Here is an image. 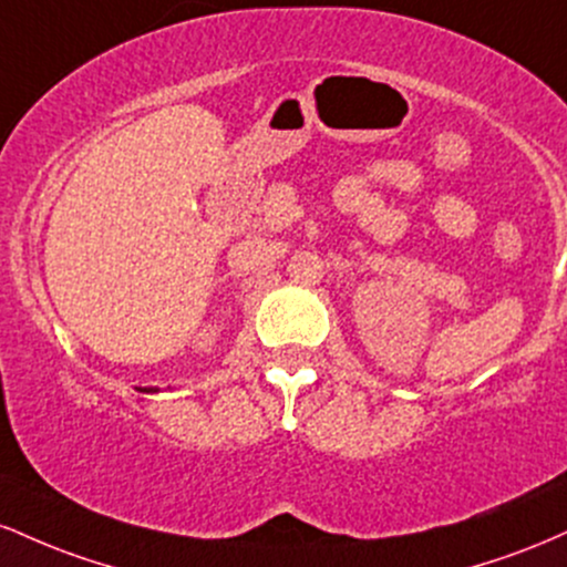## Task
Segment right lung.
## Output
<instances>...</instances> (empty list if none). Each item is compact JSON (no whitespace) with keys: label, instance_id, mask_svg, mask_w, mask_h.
Instances as JSON below:
<instances>
[{"label":"right lung","instance_id":"obj_1","mask_svg":"<svg viewBox=\"0 0 567 567\" xmlns=\"http://www.w3.org/2000/svg\"><path fill=\"white\" fill-rule=\"evenodd\" d=\"M141 392H157V389H141Z\"/></svg>","mask_w":567,"mask_h":567}]
</instances>
